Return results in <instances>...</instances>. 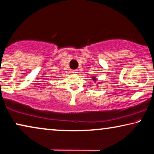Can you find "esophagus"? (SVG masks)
Instances as JSON below:
<instances>
[{"mask_svg":"<svg viewBox=\"0 0 154 154\" xmlns=\"http://www.w3.org/2000/svg\"><path fill=\"white\" fill-rule=\"evenodd\" d=\"M78 72V70H77V69H73V70H72V74H77Z\"/></svg>","mask_w":154,"mask_h":154,"instance_id":"34e87169","label":"esophagus"}]
</instances>
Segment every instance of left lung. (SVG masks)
Listing matches in <instances>:
<instances>
[{"mask_svg":"<svg viewBox=\"0 0 154 154\" xmlns=\"http://www.w3.org/2000/svg\"><path fill=\"white\" fill-rule=\"evenodd\" d=\"M92 79H93V80H95V78H94V77H92Z\"/></svg>","mask_w":154,"mask_h":154,"instance_id":"8db88e82","label":"left lung"}]
</instances>
